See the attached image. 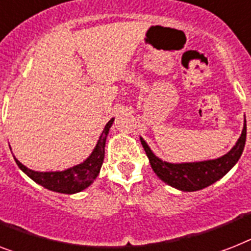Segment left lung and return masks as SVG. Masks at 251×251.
Returning a JSON list of instances; mask_svg holds the SVG:
<instances>
[{"label":"left lung","instance_id":"left-lung-1","mask_svg":"<svg viewBox=\"0 0 251 251\" xmlns=\"http://www.w3.org/2000/svg\"><path fill=\"white\" fill-rule=\"evenodd\" d=\"M140 142L150 158V164L158 178L166 184L183 192H193L209 187L222 179L240 160L246 142V120L244 129L236 144L222 157L196 162H168L153 153L146 140L140 136Z\"/></svg>","mask_w":251,"mask_h":251}]
</instances>
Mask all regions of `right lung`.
<instances>
[{
    "instance_id": "obj_1",
    "label": "right lung",
    "mask_w": 251,
    "mask_h": 251,
    "mask_svg": "<svg viewBox=\"0 0 251 251\" xmlns=\"http://www.w3.org/2000/svg\"><path fill=\"white\" fill-rule=\"evenodd\" d=\"M113 121L115 119H111L107 122V125L101 131L97 146L94 147L90 156L72 168H68L62 172L60 170L58 172H36V170L24 166L15 156H14V160L24 174L28 175L37 184L42 185L44 188L52 191V192L66 193V195L78 193L83 189H86L87 187H90L99 175L103 160H104L105 140H107Z\"/></svg>"
}]
</instances>
